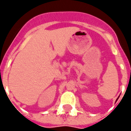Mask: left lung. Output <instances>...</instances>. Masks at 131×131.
<instances>
[{"label": "left lung", "instance_id": "1", "mask_svg": "<svg viewBox=\"0 0 131 131\" xmlns=\"http://www.w3.org/2000/svg\"><path fill=\"white\" fill-rule=\"evenodd\" d=\"M118 99H116V101H117V100H118Z\"/></svg>", "mask_w": 131, "mask_h": 131}]
</instances>
